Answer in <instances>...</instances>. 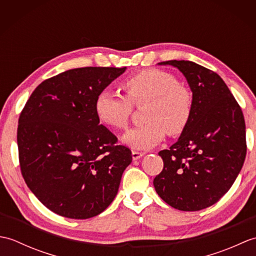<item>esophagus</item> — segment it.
I'll return each mask as SVG.
<instances>
[{
  "label": "esophagus",
  "instance_id": "34e87169",
  "mask_svg": "<svg viewBox=\"0 0 256 256\" xmlns=\"http://www.w3.org/2000/svg\"><path fill=\"white\" fill-rule=\"evenodd\" d=\"M143 155H144V153H142V152L132 150V158H133V160H140V157H142Z\"/></svg>",
  "mask_w": 256,
  "mask_h": 256
}]
</instances>
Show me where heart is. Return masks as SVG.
Returning a JSON list of instances; mask_svg holds the SVG:
<instances>
[{"label":"heart","instance_id":"heart-1","mask_svg":"<svg viewBox=\"0 0 256 256\" xmlns=\"http://www.w3.org/2000/svg\"><path fill=\"white\" fill-rule=\"evenodd\" d=\"M125 98L108 91L96 96L94 110L100 121L113 128H124L133 106L144 108L145 125L131 128L122 138L131 148L145 150L160 143L167 132L180 134L192 114V94L168 72L145 69L130 76L122 84Z\"/></svg>","mask_w":256,"mask_h":256}]
</instances>
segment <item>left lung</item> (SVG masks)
I'll list each match as a JSON object with an SVG mask.
<instances>
[{"label": "left lung", "instance_id": "obj_1", "mask_svg": "<svg viewBox=\"0 0 256 256\" xmlns=\"http://www.w3.org/2000/svg\"><path fill=\"white\" fill-rule=\"evenodd\" d=\"M192 92V114L178 140L158 155L164 168L154 178L156 192L182 211L216 204L236 179L246 155V122L240 106L218 74L188 60H168Z\"/></svg>", "mask_w": 256, "mask_h": 256}]
</instances>
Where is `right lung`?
I'll list each match as a JSON object with an SVG mask.
<instances>
[{
    "label": "right lung",
    "instance_id": "1",
    "mask_svg": "<svg viewBox=\"0 0 256 256\" xmlns=\"http://www.w3.org/2000/svg\"><path fill=\"white\" fill-rule=\"evenodd\" d=\"M126 67L70 69L37 86L18 118L20 172L27 187L55 214H100L116 198L131 150L100 124L96 96Z\"/></svg>",
    "mask_w": 256,
    "mask_h": 256
}]
</instances>
